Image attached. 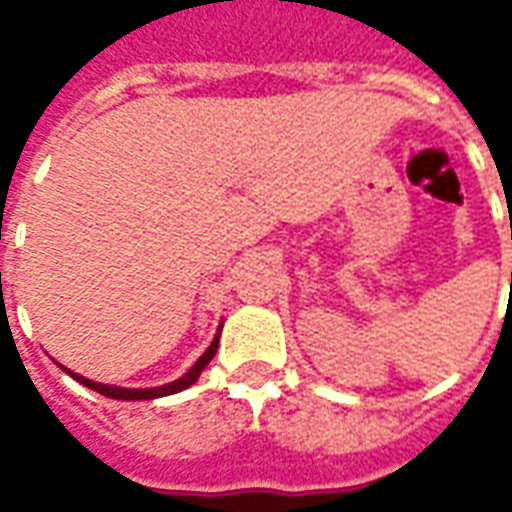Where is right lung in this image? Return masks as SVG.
Wrapping results in <instances>:
<instances>
[{
	"label": "right lung",
	"instance_id": "add662e5",
	"mask_svg": "<svg viewBox=\"0 0 512 512\" xmlns=\"http://www.w3.org/2000/svg\"><path fill=\"white\" fill-rule=\"evenodd\" d=\"M219 332H222V326H219ZM219 332H216V337H213V343L205 348V354L194 362V365L189 367V373H183V376L178 378V381H169V384H161V386H147V389H128V386H115V384H98V381H93V378H84L79 376V373H73V370H68V367H62L65 373L71 378H76L79 384H84L87 389H93V392H98V395L104 397H112V400H156V397H167V395H175V392H183L186 386H191L197 378H200V373L205 370V365L211 362L213 354H216V348H219Z\"/></svg>",
	"mask_w": 512,
	"mask_h": 512
}]
</instances>
